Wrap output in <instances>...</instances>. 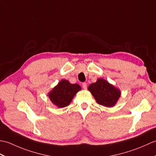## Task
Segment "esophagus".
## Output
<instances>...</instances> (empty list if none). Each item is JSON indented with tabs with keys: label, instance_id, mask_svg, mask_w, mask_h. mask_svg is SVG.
Returning a JSON list of instances; mask_svg holds the SVG:
<instances>
[{
	"label": "esophagus",
	"instance_id": "esophagus-1",
	"mask_svg": "<svg viewBox=\"0 0 156 156\" xmlns=\"http://www.w3.org/2000/svg\"><path fill=\"white\" fill-rule=\"evenodd\" d=\"M82 88H83L84 89H86L87 88V83H86V82H83V83H82Z\"/></svg>",
	"mask_w": 156,
	"mask_h": 156
}]
</instances>
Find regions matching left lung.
<instances>
[{"instance_id":"left-lung-1","label":"left lung","mask_w":156,"mask_h":156,"mask_svg":"<svg viewBox=\"0 0 156 156\" xmlns=\"http://www.w3.org/2000/svg\"><path fill=\"white\" fill-rule=\"evenodd\" d=\"M88 90L99 105L107 107L114 106L121 95L117 88L102 78L98 79L97 82L89 86Z\"/></svg>"}]
</instances>
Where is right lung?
<instances>
[{
	"instance_id": "obj_1",
	"label": "right lung",
	"mask_w": 156,
	"mask_h": 156,
	"mask_svg": "<svg viewBox=\"0 0 156 156\" xmlns=\"http://www.w3.org/2000/svg\"><path fill=\"white\" fill-rule=\"evenodd\" d=\"M81 87L77 84H70L69 81L62 80L49 93L51 102L59 108L67 107L70 103L73 97Z\"/></svg>"
}]
</instances>
